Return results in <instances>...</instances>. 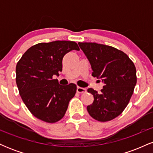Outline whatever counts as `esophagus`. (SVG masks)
Listing matches in <instances>:
<instances>
[{
	"label": "esophagus",
	"instance_id": "esophagus-1",
	"mask_svg": "<svg viewBox=\"0 0 153 153\" xmlns=\"http://www.w3.org/2000/svg\"><path fill=\"white\" fill-rule=\"evenodd\" d=\"M77 92L79 93V94H84V93L86 92V89L84 88L78 87L77 88Z\"/></svg>",
	"mask_w": 153,
	"mask_h": 153
}]
</instances>
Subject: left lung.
<instances>
[{"label":"left lung","mask_w":153,"mask_h":153,"mask_svg":"<svg viewBox=\"0 0 153 153\" xmlns=\"http://www.w3.org/2000/svg\"><path fill=\"white\" fill-rule=\"evenodd\" d=\"M92 68V75L103 83L101 93L93 88L88 92L94 96L88 112L96 120L108 122L122 113L133 94L137 83L136 68L122 51L94 42H79Z\"/></svg>","instance_id":"left-lung-1"}]
</instances>
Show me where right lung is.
Wrapping results in <instances>:
<instances>
[{
  "mask_svg": "<svg viewBox=\"0 0 153 153\" xmlns=\"http://www.w3.org/2000/svg\"><path fill=\"white\" fill-rule=\"evenodd\" d=\"M73 50H80L75 42L39 43L26 51L16 65L19 94L31 113L45 122L60 120L76 93L75 84L62 85L52 78L62 72L65 54Z\"/></svg>",
  "mask_w": 153,
  "mask_h": 153,
  "instance_id": "obj_1",
  "label": "right lung"
}]
</instances>
